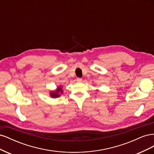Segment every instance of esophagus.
I'll list each match as a JSON object with an SVG mask.
<instances>
[{
	"label": "esophagus",
	"mask_w": 154,
	"mask_h": 154,
	"mask_svg": "<svg viewBox=\"0 0 154 154\" xmlns=\"http://www.w3.org/2000/svg\"><path fill=\"white\" fill-rule=\"evenodd\" d=\"M76 81H77L78 82H82V79L81 78H78L76 79Z\"/></svg>",
	"instance_id": "obj_1"
}]
</instances>
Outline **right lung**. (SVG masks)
<instances>
[{
	"mask_svg": "<svg viewBox=\"0 0 154 154\" xmlns=\"http://www.w3.org/2000/svg\"><path fill=\"white\" fill-rule=\"evenodd\" d=\"M63 94V88L62 86H58L57 87V89L54 91H51L49 92V95L53 98H56L61 96V94Z\"/></svg>",
	"mask_w": 154,
	"mask_h": 154,
	"instance_id": "obj_1",
	"label": "right lung"
}]
</instances>
